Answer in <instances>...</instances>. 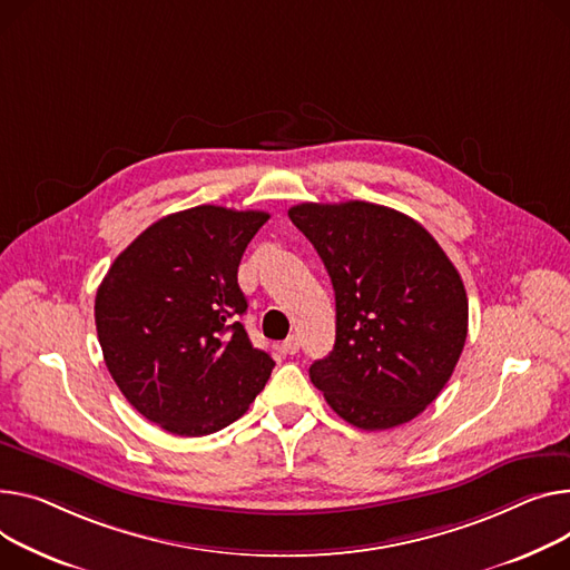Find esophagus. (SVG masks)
Listing matches in <instances>:
<instances>
[{"label":"esophagus","instance_id":"1","mask_svg":"<svg viewBox=\"0 0 570 570\" xmlns=\"http://www.w3.org/2000/svg\"><path fill=\"white\" fill-rule=\"evenodd\" d=\"M282 351L286 353V355H295L297 351H299V338L295 336V334H291L284 344H282Z\"/></svg>","mask_w":570,"mask_h":570}]
</instances>
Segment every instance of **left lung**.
<instances>
[{"mask_svg": "<svg viewBox=\"0 0 570 570\" xmlns=\"http://www.w3.org/2000/svg\"><path fill=\"white\" fill-rule=\"evenodd\" d=\"M288 217L323 258L336 302L334 348L309 366L312 383L362 431L414 420L465 346L459 271L420 222L387 206L297 204Z\"/></svg>", "mask_w": 570, "mask_h": 570, "instance_id": "obj_1", "label": "left lung"}]
</instances>
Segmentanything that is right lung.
Segmentation results:
<instances>
[{"label":"right lung","mask_w":570,"mask_h":570,"mask_svg":"<svg viewBox=\"0 0 570 570\" xmlns=\"http://www.w3.org/2000/svg\"><path fill=\"white\" fill-rule=\"evenodd\" d=\"M263 210L197 206L150 224L96 293L105 364L130 405L160 429L199 438L236 422L268 383L273 357L238 321V265Z\"/></svg>","instance_id":"right-lung-1"}]
</instances>
